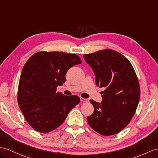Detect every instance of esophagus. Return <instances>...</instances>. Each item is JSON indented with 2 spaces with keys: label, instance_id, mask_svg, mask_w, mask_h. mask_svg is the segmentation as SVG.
I'll use <instances>...</instances> for the list:
<instances>
[{
  "label": "esophagus",
  "instance_id": "34e87169",
  "mask_svg": "<svg viewBox=\"0 0 158 158\" xmlns=\"http://www.w3.org/2000/svg\"><path fill=\"white\" fill-rule=\"evenodd\" d=\"M80 100L81 101V102H87V99H85V98H81Z\"/></svg>",
  "mask_w": 158,
  "mask_h": 158
}]
</instances>
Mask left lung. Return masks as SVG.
<instances>
[{"label":"left lung","mask_w":158,"mask_h":158,"mask_svg":"<svg viewBox=\"0 0 158 158\" xmlns=\"http://www.w3.org/2000/svg\"><path fill=\"white\" fill-rule=\"evenodd\" d=\"M83 57L94 70L97 85L105 89L101 103L90 100L94 112L87 122L101 135H115L130 122L138 106L140 88L134 69L125 56L111 49Z\"/></svg>","instance_id":"1"}]
</instances>
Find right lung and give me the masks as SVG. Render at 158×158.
Wrapping results in <instances>:
<instances>
[{"label": "right lung", "mask_w": 158, "mask_h": 158, "mask_svg": "<svg viewBox=\"0 0 158 158\" xmlns=\"http://www.w3.org/2000/svg\"><path fill=\"white\" fill-rule=\"evenodd\" d=\"M81 63L75 54L38 52L23 67L18 89V104L25 118L35 130L48 133L57 128L80 102L77 95L56 92L65 82L69 69Z\"/></svg>", "instance_id": "add662e5"}]
</instances>
